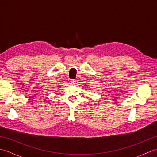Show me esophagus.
I'll list each match as a JSON object with an SVG mask.
<instances>
[{"mask_svg":"<svg viewBox=\"0 0 157 157\" xmlns=\"http://www.w3.org/2000/svg\"><path fill=\"white\" fill-rule=\"evenodd\" d=\"M69 82H70V84H75V79H70V80H69Z\"/></svg>","mask_w":157,"mask_h":157,"instance_id":"1","label":"esophagus"}]
</instances>
